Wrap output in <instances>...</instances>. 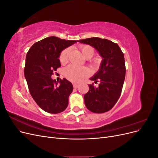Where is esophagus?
<instances>
[{
	"label": "esophagus",
	"instance_id": "obj_1",
	"mask_svg": "<svg viewBox=\"0 0 158 158\" xmlns=\"http://www.w3.org/2000/svg\"><path fill=\"white\" fill-rule=\"evenodd\" d=\"M73 87H74V88H77L78 87V84H73Z\"/></svg>",
	"mask_w": 158,
	"mask_h": 158
}]
</instances>
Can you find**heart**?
Segmentation results:
<instances>
[{"mask_svg":"<svg viewBox=\"0 0 158 158\" xmlns=\"http://www.w3.org/2000/svg\"><path fill=\"white\" fill-rule=\"evenodd\" d=\"M80 49L82 52V55L85 59H90L94 55L95 50L92 46L89 45H81ZM70 48L68 47L63 49L60 52L59 55V60L61 64H65L69 61V56ZM90 72L88 69L85 67L79 68L74 65H69L64 70V75L65 77L72 82H77L82 80L83 78L89 76Z\"/></svg>","mask_w":158,"mask_h":158,"instance_id":"heart-1","label":"heart"}]
</instances>
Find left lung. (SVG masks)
Returning a JSON list of instances; mask_svg holds the SVG:
<instances>
[{
	"mask_svg": "<svg viewBox=\"0 0 158 158\" xmlns=\"http://www.w3.org/2000/svg\"><path fill=\"white\" fill-rule=\"evenodd\" d=\"M96 49L103 58L98 73L91 80L99 82L98 87L89 84L84 95V103L90 111L103 113L111 110L120 98L125 81L126 67L125 57L117 44L99 37L78 41Z\"/></svg>",
	"mask_w": 158,
	"mask_h": 158,
	"instance_id": "8db88e82",
	"label": "left lung"
}]
</instances>
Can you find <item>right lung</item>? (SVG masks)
I'll list each match as a JSON object with an SVG mask.
<instances>
[{
    "mask_svg": "<svg viewBox=\"0 0 158 158\" xmlns=\"http://www.w3.org/2000/svg\"><path fill=\"white\" fill-rule=\"evenodd\" d=\"M76 42L51 36L36 42L27 52L24 75L30 93L47 113H59L68 106L73 84L66 78L60 79L59 83L51 76L60 66V52Z\"/></svg>",
    "mask_w": 158,
    "mask_h": 158,
    "instance_id": "obj_1",
    "label": "right lung"
}]
</instances>
